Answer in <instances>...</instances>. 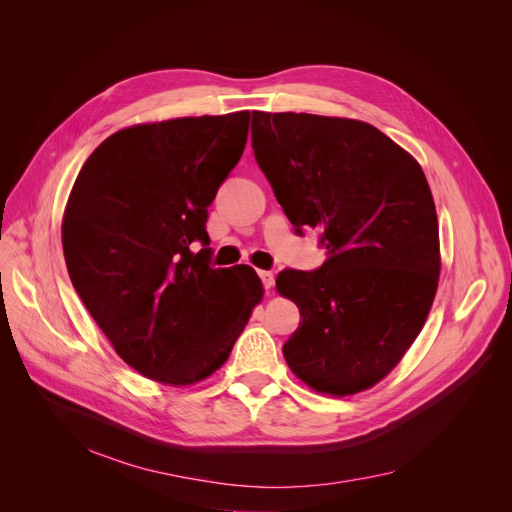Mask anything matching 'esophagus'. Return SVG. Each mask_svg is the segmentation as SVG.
Returning <instances> with one entry per match:
<instances>
[{
    "label": "esophagus",
    "mask_w": 512,
    "mask_h": 512,
    "mask_svg": "<svg viewBox=\"0 0 512 512\" xmlns=\"http://www.w3.org/2000/svg\"><path fill=\"white\" fill-rule=\"evenodd\" d=\"M259 278H261V284H263V288H265V290H272V288H274V284H276V276H274L272 272L261 270V272H259Z\"/></svg>",
    "instance_id": "esophagus-1"
}]
</instances>
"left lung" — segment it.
Instances as JSON below:
<instances>
[{"label":"left lung","mask_w":512,"mask_h":512,"mask_svg":"<svg viewBox=\"0 0 512 512\" xmlns=\"http://www.w3.org/2000/svg\"><path fill=\"white\" fill-rule=\"evenodd\" d=\"M251 145L294 230L319 228L328 251L317 270L276 280L303 317L284 359L317 392H361L407 353L436 297L440 238L425 174L359 120L253 112Z\"/></svg>","instance_id":"obj_1"}]
</instances>
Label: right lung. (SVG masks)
<instances>
[{"label": "right lung", "instance_id": "1", "mask_svg": "<svg viewBox=\"0 0 512 512\" xmlns=\"http://www.w3.org/2000/svg\"><path fill=\"white\" fill-rule=\"evenodd\" d=\"M249 120L236 112L118 130L74 182L62 224L72 286L116 353L151 380H205L261 301L249 265L211 267L205 230Z\"/></svg>", "mask_w": 512, "mask_h": 512}]
</instances>
